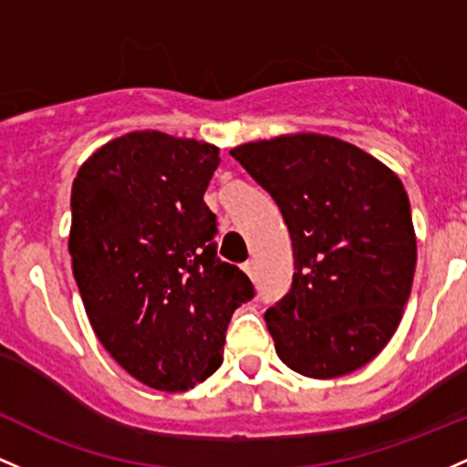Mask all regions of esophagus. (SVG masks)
Listing matches in <instances>:
<instances>
[{
    "label": "esophagus",
    "instance_id": "1",
    "mask_svg": "<svg viewBox=\"0 0 467 467\" xmlns=\"http://www.w3.org/2000/svg\"><path fill=\"white\" fill-rule=\"evenodd\" d=\"M244 273L250 276V279H254V261H245L244 264Z\"/></svg>",
    "mask_w": 467,
    "mask_h": 467
}]
</instances>
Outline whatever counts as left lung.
Returning <instances> with one entry per match:
<instances>
[{
  "mask_svg": "<svg viewBox=\"0 0 467 467\" xmlns=\"http://www.w3.org/2000/svg\"><path fill=\"white\" fill-rule=\"evenodd\" d=\"M230 155L270 192L292 239V288L265 310L275 350L312 379L350 375L386 348L417 265L408 192L388 166L337 137L299 132Z\"/></svg>",
  "mask_w": 467,
  "mask_h": 467,
  "instance_id": "left-lung-1",
  "label": "left lung"
}]
</instances>
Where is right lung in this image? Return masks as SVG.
Instances as JSON below:
<instances>
[{
	"label": "right lung",
	"mask_w": 467,
	"mask_h": 467,
	"mask_svg": "<svg viewBox=\"0 0 467 467\" xmlns=\"http://www.w3.org/2000/svg\"><path fill=\"white\" fill-rule=\"evenodd\" d=\"M219 161L213 143L137 130L92 152L73 182L68 250L86 315L110 357L155 390L206 381L230 317L254 296L217 257L203 192Z\"/></svg>",
	"instance_id": "right-lung-1"
}]
</instances>
